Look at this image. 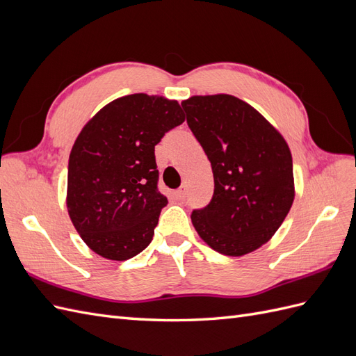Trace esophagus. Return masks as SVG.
Instances as JSON below:
<instances>
[{
  "instance_id": "34e87169",
  "label": "esophagus",
  "mask_w": 356,
  "mask_h": 356,
  "mask_svg": "<svg viewBox=\"0 0 356 356\" xmlns=\"http://www.w3.org/2000/svg\"><path fill=\"white\" fill-rule=\"evenodd\" d=\"M175 196H177V199H186V196H187V187L186 186H181L175 191Z\"/></svg>"
}]
</instances>
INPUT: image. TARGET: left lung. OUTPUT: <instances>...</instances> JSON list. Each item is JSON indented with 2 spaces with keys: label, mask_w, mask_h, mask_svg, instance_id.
<instances>
[{
  "label": "left lung",
  "mask_w": 356,
  "mask_h": 356,
  "mask_svg": "<svg viewBox=\"0 0 356 356\" xmlns=\"http://www.w3.org/2000/svg\"><path fill=\"white\" fill-rule=\"evenodd\" d=\"M181 105L213 174V196L208 207L191 212V222L217 252L250 254L272 239L293 207L289 147L236 96H191Z\"/></svg>",
  "instance_id": "obj_1"
}]
</instances>
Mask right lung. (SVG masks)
<instances>
[{"label": "right lung", "instance_id": "right-lung-1", "mask_svg": "<svg viewBox=\"0 0 356 356\" xmlns=\"http://www.w3.org/2000/svg\"><path fill=\"white\" fill-rule=\"evenodd\" d=\"M186 120L177 101L145 93L96 113L72 145L67 208L92 251L124 261L149 245L168 199L157 190L154 147Z\"/></svg>", "mask_w": 356, "mask_h": 356}]
</instances>
